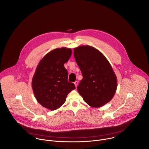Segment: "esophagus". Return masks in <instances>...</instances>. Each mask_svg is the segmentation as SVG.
Listing matches in <instances>:
<instances>
[{"mask_svg": "<svg viewBox=\"0 0 149 149\" xmlns=\"http://www.w3.org/2000/svg\"><path fill=\"white\" fill-rule=\"evenodd\" d=\"M78 81H75V82H74V84H75V87H77V86H78Z\"/></svg>", "mask_w": 149, "mask_h": 149, "instance_id": "obj_1", "label": "esophagus"}]
</instances>
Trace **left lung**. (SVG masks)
Segmentation results:
<instances>
[{
    "instance_id": "1",
    "label": "left lung",
    "mask_w": 149,
    "mask_h": 149,
    "mask_svg": "<svg viewBox=\"0 0 149 149\" xmlns=\"http://www.w3.org/2000/svg\"><path fill=\"white\" fill-rule=\"evenodd\" d=\"M74 55L83 77L77 90L84 101L95 108L111 101L117 90V79L107 58L88 45L74 48Z\"/></svg>"
}]
</instances>
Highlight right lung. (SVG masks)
<instances>
[{"label":"right lung","mask_w":149,"mask_h":149,"mask_svg":"<svg viewBox=\"0 0 149 149\" xmlns=\"http://www.w3.org/2000/svg\"><path fill=\"white\" fill-rule=\"evenodd\" d=\"M71 54L70 48L55 49L44 56L36 67L32 81L33 91L38 102L49 110L59 108L68 93L75 89L74 84L68 81L64 67Z\"/></svg>","instance_id":"right-lung-1"}]
</instances>
